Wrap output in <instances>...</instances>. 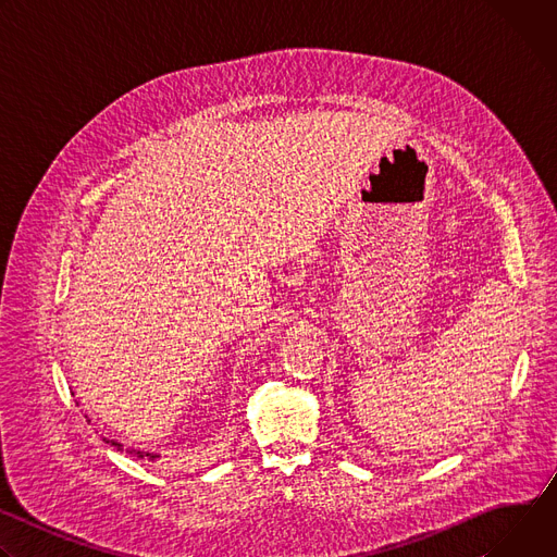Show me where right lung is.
<instances>
[{
  "instance_id": "add662e5",
  "label": "right lung",
  "mask_w": 557,
  "mask_h": 557,
  "mask_svg": "<svg viewBox=\"0 0 557 557\" xmlns=\"http://www.w3.org/2000/svg\"><path fill=\"white\" fill-rule=\"evenodd\" d=\"M108 443H110V445H114L116 449H121V447H123V445H121V443H116V441H108ZM127 451H129V454H134V456H138V458H143V456H149L151 460H153V458H158L156 454H143V451H136V449H127Z\"/></svg>"
}]
</instances>
